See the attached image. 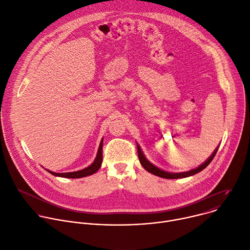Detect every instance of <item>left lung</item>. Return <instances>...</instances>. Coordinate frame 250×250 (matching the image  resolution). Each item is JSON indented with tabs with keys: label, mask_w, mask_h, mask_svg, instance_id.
<instances>
[{
	"label": "left lung",
	"mask_w": 250,
	"mask_h": 250,
	"mask_svg": "<svg viewBox=\"0 0 250 250\" xmlns=\"http://www.w3.org/2000/svg\"><path fill=\"white\" fill-rule=\"evenodd\" d=\"M137 149H138V158H139V161L141 163V165L143 166V168L145 170H147L149 173L155 175V176H158L160 178H164V179H181V178H187V177H189V176H192V175H196L198 173H200L201 171H203L205 168H207L208 166L209 165V163L213 160L216 152H217V149L216 148L214 150V152L212 153V155L203 164L201 165L200 167L193 169V170H190L188 172H184V173H168V172H165L157 167H155V166L153 164H151L144 156L143 152L141 151L139 145H137Z\"/></svg>",
	"instance_id": "left-lung-1"
}]
</instances>
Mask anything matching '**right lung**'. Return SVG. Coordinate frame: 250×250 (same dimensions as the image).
I'll return each mask as SVG.
<instances>
[{
    "instance_id": "obj_1",
    "label": "right lung",
    "mask_w": 250,
    "mask_h": 250,
    "mask_svg": "<svg viewBox=\"0 0 250 250\" xmlns=\"http://www.w3.org/2000/svg\"><path fill=\"white\" fill-rule=\"evenodd\" d=\"M102 145H103V140H101L99 148H98V152H97V156L94 160V162L89 166V167L77 171V172H70V173H54L51 171L46 170L48 173H50L53 176H57V177H62V178H70V179H78V178H83V177H87L90 176L94 173H96L100 167H101V164H102Z\"/></svg>"
}]
</instances>
